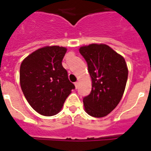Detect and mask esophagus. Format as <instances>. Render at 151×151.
<instances>
[{
  "label": "esophagus",
  "mask_w": 151,
  "mask_h": 151,
  "mask_svg": "<svg viewBox=\"0 0 151 151\" xmlns=\"http://www.w3.org/2000/svg\"><path fill=\"white\" fill-rule=\"evenodd\" d=\"M75 86H76V88H78V82H75Z\"/></svg>",
  "instance_id": "obj_1"
}]
</instances>
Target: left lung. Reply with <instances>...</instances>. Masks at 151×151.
Here are the masks:
<instances>
[{"label": "left lung", "mask_w": 151, "mask_h": 151, "mask_svg": "<svg viewBox=\"0 0 151 151\" xmlns=\"http://www.w3.org/2000/svg\"><path fill=\"white\" fill-rule=\"evenodd\" d=\"M80 54L88 64L92 81L90 94L83 98L85 112L93 117L106 116L122 99L128 78L125 59L106 45L82 46Z\"/></svg>", "instance_id": "8db88e82"}]
</instances>
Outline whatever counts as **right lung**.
<instances>
[{"mask_svg": "<svg viewBox=\"0 0 151 151\" xmlns=\"http://www.w3.org/2000/svg\"><path fill=\"white\" fill-rule=\"evenodd\" d=\"M66 50L63 47H44L29 54L21 63V88L30 106L41 115L57 114L75 88L62 66Z\"/></svg>", "mask_w": 151, "mask_h": 151, "instance_id": "1", "label": "right lung"}]
</instances>
